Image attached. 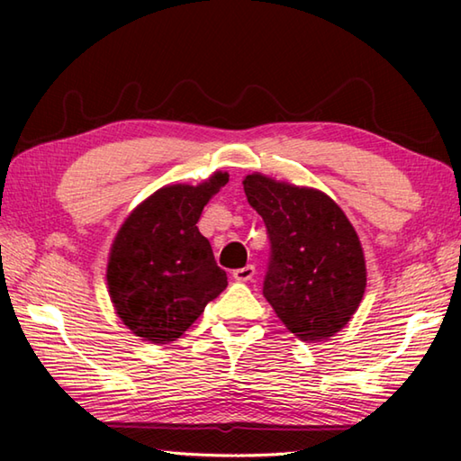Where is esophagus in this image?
Here are the masks:
<instances>
[{
    "label": "esophagus",
    "mask_w": 461,
    "mask_h": 461,
    "mask_svg": "<svg viewBox=\"0 0 461 461\" xmlns=\"http://www.w3.org/2000/svg\"><path fill=\"white\" fill-rule=\"evenodd\" d=\"M253 277H256V267L253 266H246V267L233 271V279L236 281H251Z\"/></svg>",
    "instance_id": "obj_1"
}]
</instances>
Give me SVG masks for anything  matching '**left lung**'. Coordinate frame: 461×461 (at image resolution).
<instances>
[{"instance_id":"left-lung-1","label":"left lung","mask_w":461,"mask_h":461,"mask_svg":"<svg viewBox=\"0 0 461 461\" xmlns=\"http://www.w3.org/2000/svg\"><path fill=\"white\" fill-rule=\"evenodd\" d=\"M243 190L269 238L263 297L297 339L319 342L332 337L355 315L366 287L355 228L319 190L261 174L246 176Z\"/></svg>"}]
</instances>
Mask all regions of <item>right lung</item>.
<instances>
[{
  "label": "right lung",
  "mask_w": 461,
  "mask_h": 461,
  "mask_svg": "<svg viewBox=\"0 0 461 461\" xmlns=\"http://www.w3.org/2000/svg\"><path fill=\"white\" fill-rule=\"evenodd\" d=\"M228 182L168 185L136 208L116 236L106 281L122 322L136 337L166 345L180 339L228 287L210 241L198 230L203 205Z\"/></svg>",
  "instance_id": "obj_1"
}]
</instances>
